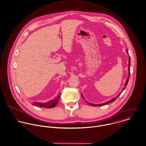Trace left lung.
I'll use <instances>...</instances> for the list:
<instances>
[{"label": "left lung", "instance_id": "obj_1", "mask_svg": "<svg viewBox=\"0 0 146 146\" xmlns=\"http://www.w3.org/2000/svg\"><path fill=\"white\" fill-rule=\"evenodd\" d=\"M127 53H128V50H127ZM131 66V58H130V56H129V60H128V78L127 79V80H126V81H125V85H124V87H123V88L122 89V92L118 95V96H117L115 97H114V98H113L112 99H111V100H110V101H108V102H105V103H102V104H93V103H89V102H88L87 101H86L85 100V98H84V97H83V94H82V96L83 97V99L85 100V101H86L87 103H88V104H90V106H104V105H106V104H108V103H111V102H114V101H115L119 96H120V94H121V93L123 91L124 89L125 88V87H127V84H128V80H129V76H130V68L129 67Z\"/></svg>", "mask_w": 146, "mask_h": 146}]
</instances>
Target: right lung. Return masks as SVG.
<instances>
[{"mask_svg": "<svg viewBox=\"0 0 146 146\" xmlns=\"http://www.w3.org/2000/svg\"><path fill=\"white\" fill-rule=\"evenodd\" d=\"M60 94L58 95V97H56V98H54V100H53L52 101H49L48 102H46V103L34 102L33 103H32V104L34 105V106H39L40 107H44V108H53L56 106L57 103L59 102V100L60 99Z\"/></svg>", "mask_w": 146, "mask_h": 146, "instance_id": "add662e5", "label": "right lung"}]
</instances>
